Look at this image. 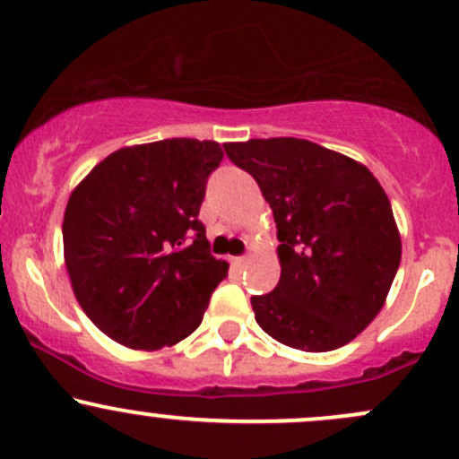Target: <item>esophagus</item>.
Instances as JSON below:
<instances>
[{
    "instance_id": "1",
    "label": "esophagus",
    "mask_w": 459,
    "mask_h": 459,
    "mask_svg": "<svg viewBox=\"0 0 459 459\" xmlns=\"http://www.w3.org/2000/svg\"><path fill=\"white\" fill-rule=\"evenodd\" d=\"M247 264H249V255H238V258H234V267L245 269Z\"/></svg>"
}]
</instances>
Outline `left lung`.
Segmentation results:
<instances>
[{"label": "left lung", "mask_w": 459, "mask_h": 459, "mask_svg": "<svg viewBox=\"0 0 459 459\" xmlns=\"http://www.w3.org/2000/svg\"><path fill=\"white\" fill-rule=\"evenodd\" d=\"M223 149L258 181L278 228L280 282L251 295L258 326L304 352L346 346L383 308L401 264L385 190L366 166L308 140Z\"/></svg>", "instance_id": "left-lung-1"}]
</instances>
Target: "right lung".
I'll use <instances>...</instances> for the list:
<instances>
[{
    "label": "right lung",
    "instance_id": "obj_1",
    "mask_svg": "<svg viewBox=\"0 0 459 459\" xmlns=\"http://www.w3.org/2000/svg\"><path fill=\"white\" fill-rule=\"evenodd\" d=\"M221 160V144L210 140L126 146L72 192L65 267L78 304L113 342L160 350L199 328L230 269L210 254L199 221Z\"/></svg>",
    "mask_w": 459,
    "mask_h": 459
}]
</instances>
